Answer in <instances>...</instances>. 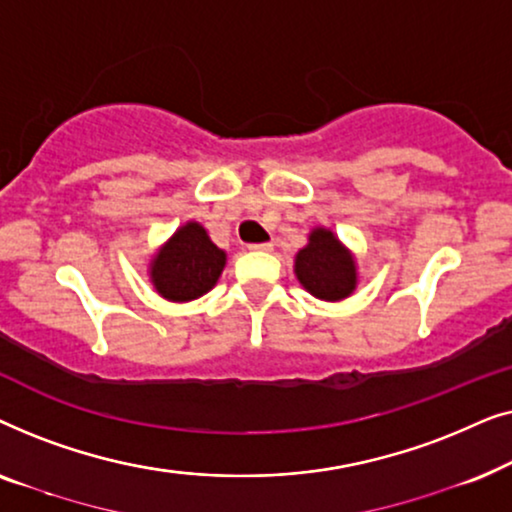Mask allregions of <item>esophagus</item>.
<instances>
[{"label":"esophagus","mask_w":512,"mask_h":512,"mask_svg":"<svg viewBox=\"0 0 512 512\" xmlns=\"http://www.w3.org/2000/svg\"><path fill=\"white\" fill-rule=\"evenodd\" d=\"M251 251H272L270 242H261V244H249Z\"/></svg>","instance_id":"obj_1"}]
</instances>
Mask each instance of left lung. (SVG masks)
Segmentation results:
<instances>
[{
  "label": "left lung",
  "instance_id": "1",
  "mask_svg": "<svg viewBox=\"0 0 512 512\" xmlns=\"http://www.w3.org/2000/svg\"><path fill=\"white\" fill-rule=\"evenodd\" d=\"M293 272L305 291L331 303L347 298L359 282L352 251L328 228L312 230L310 240L296 254Z\"/></svg>",
  "mask_w": 512,
  "mask_h": 512
}]
</instances>
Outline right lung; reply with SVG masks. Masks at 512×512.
I'll return each mask as SVG.
<instances>
[{"instance_id": "1", "label": "right lung", "mask_w": 512, "mask_h": 512, "mask_svg": "<svg viewBox=\"0 0 512 512\" xmlns=\"http://www.w3.org/2000/svg\"><path fill=\"white\" fill-rule=\"evenodd\" d=\"M226 268V251L209 240L198 221H188L151 258L149 275L160 296L188 303L205 296Z\"/></svg>"}]
</instances>
